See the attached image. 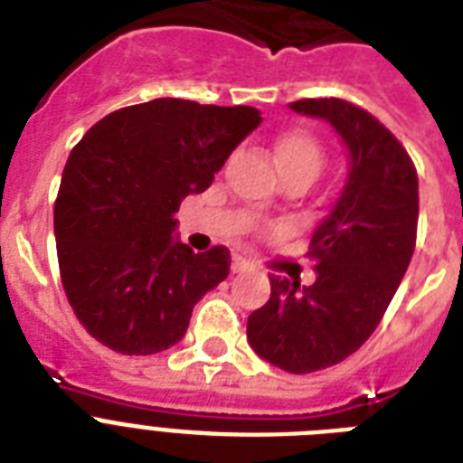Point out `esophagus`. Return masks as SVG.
Returning a JSON list of instances; mask_svg holds the SVG:
<instances>
[{
    "label": "esophagus",
    "mask_w": 463,
    "mask_h": 463,
    "mask_svg": "<svg viewBox=\"0 0 463 463\" xmlns=\"http://www.w3.org/2000/svg\"><path fill=\"white\" fill-rule=\"evenodd\" d=\"M232 274H242V271H250L252 269V264L247 260H242V257H232Z\"/></svg>",
    "instance_id": "1"
}]
</instances>
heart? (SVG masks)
<instances>
[{"mask_svg": "<svg viewBox=\"0 0 463 463\" xmlns=\"http://www.w3.org/2000/svg\"><path fill=\"white\" fill-rule=\"evenodd\" d=\"M274 151L276 163H279L283 175L303 173L315 180L317 173L322 170L324 151L322 146H319V141L307 132L293 129V132L281 134V137L276 139Z\"/></svg>", "mask_w": 463, "mask_h": 463, "instance_id": "heart-1", "label": "heart"}]
</instances>
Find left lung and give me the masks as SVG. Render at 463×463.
I'll use <instances>...</instances> for the list:
<instances>
[{
    "label": "left lung",
    "instance_id": "left-lung-1",
    "mask_svg": "<svg viewBox=\"0 0 463 463\" xmlns=\"http://www.w3.org/2000/svg\"><path fill=\"white\" fill-rule=\"evenodd\" d=\"M290 108L326 119L351 156L344 192L312 232L317 281L300 288L271 274V298L247 319L260 358L305 374L348 358L382 322L416 250L418 173L402 141L358 105L305 98Z\"/></svg>",
    "mask_w": 463,
    "mask_h": 463
}]
</instances>
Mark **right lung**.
<instances>
[{"mask_svg":"<svg viewBox=\"0 0 463 463\" xmlns=\"http://www.w3.org/2000/svg\"><path fill=\"white\" fill-rule=\"evenodd\" d=\"M261 122L260 110L156 98L110 112L69 154L54 202L67 300L90 336L151 355L184 336L192 309L231 271L228 247L194 254L175 213L202 194Z\"/></svg>","mask_w":463,"mask_h":463,"instance_id":"add662e5","label":"right lung"}]
</instances>
